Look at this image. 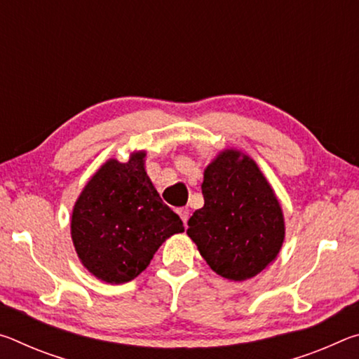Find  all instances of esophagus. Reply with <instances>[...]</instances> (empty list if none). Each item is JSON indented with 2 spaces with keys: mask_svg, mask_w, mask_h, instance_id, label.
Instances as JSON below:
<instances>
[{
  "mask_svg": "<svg viewBox=\"0 0 359 359\" xmlns=\"http://www.w3.org/2000/svg\"><path fill=\"white\" fill-rule=\"evenodd\" d=\"M177 214L180 215L182 222H184V223L187 224V222H188V217H190V210H188L187 208H180V209H177Z\"/></svg>",
  "mask_w": 359,
  "mask_h": 359,
  "instance_id": "1",
  "label": "esophagus"
}]
</instances>
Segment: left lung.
Here are the masks:
<instances>
[{
	"label": "left lung",
	"instance_id": "8db88e82",
	"mask_svg": "<svg viewBox=\"0 0 359 359\" xmlns=\"http://www.w3.org/2000/svg\"><path fill=\"white\" fill-rule=\"evenodd\" d=\"M204 205L188 220L187 234L210 269L247 280L276 259L285 238L274 191L252 158L224 150L204 171Z\"/></svg>",
	"mask_w": 359,
	"mask_h": 359
}]
</instances>
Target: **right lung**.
Listing matches in <instances>:
<instances>
[{"label":"right lung","mask_w":359,"mask_h":359,"mask_svg":"<svg viewBox=\"0 0 359 359\" xmlns=\"http://www.w3.org/2000/svg\"><path fill=\"white\" fill-rule=\"evenodd\" d=\"M144 151L128 163L109 160L79 196L71 236L82 264L107 283H125L149 266L184 223L161 201L144 169Z\"/></svg>","instance_id":"right-lung-1"}]
</instances>
